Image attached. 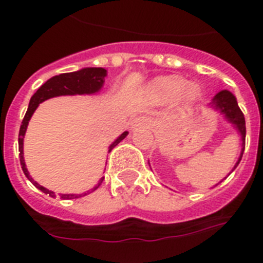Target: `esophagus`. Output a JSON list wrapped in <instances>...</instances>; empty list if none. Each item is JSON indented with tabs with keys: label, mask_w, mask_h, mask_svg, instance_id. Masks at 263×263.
<instances>
[{
	"label": "esophagus",
	"mask_w": 263,
	"mask_h": 263,
	"mask_svg": "<svg viewBox=\"0 0 263 263\" xmlns=\"http://www.w3.org/2000/svg\"><path fill=\"white\" fill-rule=\"evenodd\" d=\"M148 122L146 118L143 117H139V118H136V120L133 121V126L134 127H139V126H147Z\"/></svg>",
	"instance_id": "34e87169"
}]
</instances>
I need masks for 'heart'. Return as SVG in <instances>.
<instances>
[{
	"label": "heart",
	"mask_w": 263,
	"mask_h": 263,
	"mask_svg": "<svg viewBox=\"0 0 263 263\" xmlns=\"http://www.w3.org/2000/svg\"><path fill=\"white\" fill-rule=\"evenodd\" d=\"M153 93L160 103H168L179 96L184 106H191L200 97V89L194 84L184 87V80L178 76H163L153 83Z\"/></svg>",
	"instance_id": "heart-1"
}]
</instances>
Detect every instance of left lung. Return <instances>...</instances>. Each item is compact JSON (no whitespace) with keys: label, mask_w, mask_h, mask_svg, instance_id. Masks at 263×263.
Listing matches in <instances>:
<instances>
[{"label":"left lung","mask_w":263,"mask_h":263,"mask_svg":"<svg viewBox=\"0 0 263 263\" xmlns=\"http://www.w3.org/2000/svg\"><path fill=\"white\" fill-rule=\"evenodd\" d=\"M211 105H212L216 110H220V113L224 115L225 120L229 121V122L236 127L237 132L241 134V139H242V148H241L240 158H238V160H237V163L234 164V168H236V167L238 166V163H240V160L243 154V150H245L246 126H245V117H243V113L241 111L238 104H237V100L236 97H234V95L227 89L218 92V93L212 99ZM233 170H232V171H233Z\"/></svg>","instance_id":"obj_1"}]
</instances>
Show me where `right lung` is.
<instances>
[{"label": "right lung", "instance_id": "obj_1", "mask_svg": "<svg viewBox=\"0 0 263 263\" xmlns=\"http://www.w3.org/2000/svg\"><path fill=\"white\" fill-rule=\"evenodd\" d=\"M106 76V69L104 68H97V67H88V68H83L80 71L76 72H68V73H62V75L53 76V78L48 79L45 84L42 85L35 93L32 95V97L30 99L29 108H27L26 115L23 117L22 125H21L20 129V136H18V145H20V162L21 166H22L23 173L26 175V178L29 179L32 184L35 185L38 190H41L42 192H45L46 195H50L51 197H55V194L47 188H45L43 185L38 184V183L34 180V179L30 176L29 171L26 168V164H25V159H23V138H25V133H26L27 125H29V121L31 118L32 113L35 111V109L38 108V105L41 103H43L45 100L51 99V97L57 96H66V95H92L96 93L101 89L104 84V79ZM127 132H124L121 134L115 142L109 146V152H111V148L116 147L118 143L127 136ZM104 178H101L99 180L96 185H95L90 191L84 192V194L76 195V194H69V195H59L62 199H78V197L85 196V195L90 194V192L96 191L97 188L101 185Z\"/></svg>", "mask_w": 263, "mask_h": 263}]
</instances>
